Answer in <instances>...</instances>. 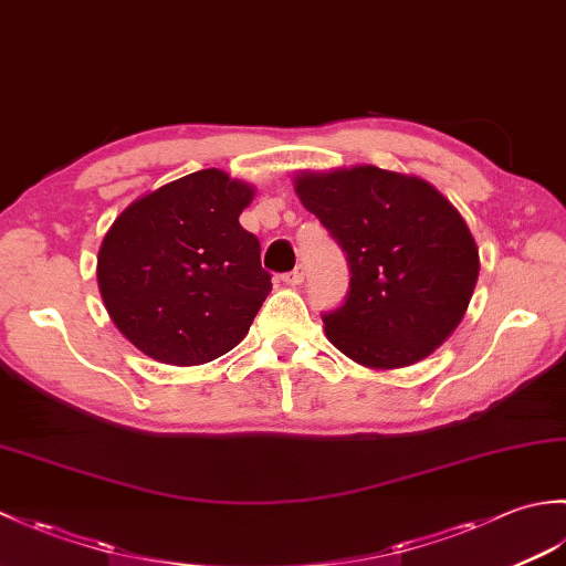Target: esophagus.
I'll return each instance as SVG.
<instances>
[{
	"label": "esophagus",
	"instance_id": "1",
	"mask_svg": "<svg viewBox=\"0 0 566 566\" xmlns=\"http://www.w3.org/2000/svg\"><path fill=\"white\" fill-rule=\"evenodd\" d=\"M282 280H284V284H292V286H298V284H302V282H304V268H302V264H296V268H294L292 272H286V274L282 276Z\"/></svg>",
	"mask_w": 566,
	"mask_h": 566
}]
</instances>
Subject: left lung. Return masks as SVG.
Returning a JSON list of instances; mask_svg holds the SVG:
<instances>
[{
    "mask_svg": "<svg viewBox=\"0 0 566 566\" xmlns=\"http://www.w3.org/2000/svg\"><path fill=\"white\" fill-rule=\"evenodd\" d=\"M294 189L350 264L345 304L323 316L328 340L369 369L432 355L467 314L479 250L426 179L375 165L302 172Z\"/></svg>",
    "mask_w": 566,
    "mask_h": 566,
    "instance_id": "obj_1",
    "label": "left lung"
}]
</instances>
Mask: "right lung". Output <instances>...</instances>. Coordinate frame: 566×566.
<instances>
[{"instance_id":"right-lung-1","label":"right lung","mask_w":566,"mask_h":566,"mask_svg":"<svg viewBox=\"0 0 566 566\" xmlns=\"http://www.w3.org/2000/svg\"><path fill=\"white\" fill-rule=\"evenodd\" d=\"M255 189L199 170L136 199L116 216L97 255L114 326L140 353L191 367L245 338L272 292L260 240L238 223Z\"/></svg>"}]
</instances>
